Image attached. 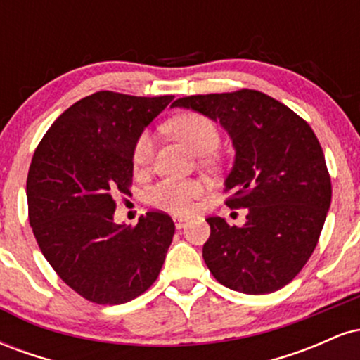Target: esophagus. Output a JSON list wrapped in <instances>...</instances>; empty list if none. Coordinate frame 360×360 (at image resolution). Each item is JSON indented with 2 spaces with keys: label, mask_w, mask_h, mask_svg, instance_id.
I'll return each instance as SVG.
<instances>
[{
  "label": "esophagus",
  "mask_w": 360,
  "mask_h": 360,
  "mask_svg": "<svg viewBox=\"0 0 360 360\" xmlns=\"http://www.w3.org/2000/svg\"><path fill=\"white\" fill-rule=\"evenodd\" d=\"M186 223H188V218H184V217H174V225H176V229H183V226H186Z\"/></svg>",
  "instance_id": "obj_1"
}]
</instances>
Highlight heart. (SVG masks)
Returning <instances> with one entry per match:
<instances>
[{"label": "heart", "instance_id": "heart-1", "mask_svg": "<svg viewBox=\"0 0 360 360\" xmlns=\"http://www.w3.org/2000/svg\"><path fill=\"white\" fill-rule=\"evenodd\" d=\"M169 131L186 143L203 162H213L212 152L220 146V130L205 115L196 111L179 113L167 123ZM154 154V137L150 131H142L131 148V164L142 171ZM205 193V184L198 179H162L147 193L148 205L171 213H188L194 201Z\"/></svg>", "mask_w": 360, "mask_h": 360}]
</instances>
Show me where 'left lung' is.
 <instances>
[{
	"instance_id": "left-lung-1",
	"label": "left lung",
	"mask_w": 360,
	"mask_h": 360,
	"mask_svg": "<svg viewBox=\"0 0 360 360\" xmlns=\"http://www.w3.org/2000/svg\"><path fill=\"white\" fill-rule=\"evenodd\" d=\"M172 106L220 122L235 162L225 179L230 208H247L243 226L210 217L203 259L223 286L245 295L278 291L315 250L332 201L325 155L311 127L291 108L254 89L194 94Z\"/></svg>"
}]
</instances>
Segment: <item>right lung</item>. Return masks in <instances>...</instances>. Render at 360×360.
<instances>
[{
    "mask_svg": "<svg viewBox=\"0 0 360 360\" xmlns=\"http://www.w3.org/2000/svg\"><path fill=\"white\" fill-rule=\"evenodd\" d=\"M172 98L98 91L65 110L35 148L27 200L37 243L59 278L93 303L131 301L162 269L172 218L148 212L127 226L113 214L115 196L130 193L135 140Z\"/></svg>",
    "mask_w": 360,
    "mask_h": 360,
    "instance_id": "obj_1",
    "label": "right lung"
}]
</instances>
